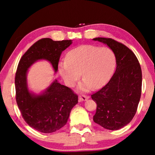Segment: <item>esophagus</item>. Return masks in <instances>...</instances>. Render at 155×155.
<instances>
[{"label": "esophagus", "mask_w": 155, "mask_h": 155, "mask_svg": "<svg viewBox=\"0 0 155 155\" xmlns=\"http://www.w3.org/2000/svg\"><path fill=\"white\" fill-rule=\"evenodd\" d=\"M89 98V96H86V95H83V94H81L78 96V99H79L80 101H86V100Z\"/></svg>", "instance_id": "34e87169"}]
</instances>
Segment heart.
<instances>
[{
	"instance_id": "b5f03b06",
	"label": "heart",
	"mask_w": 155,
	"mask_h": 155,
	"mask_svg": "<svg viewBox=\"0 0 155 155\" xmlns=\"http://www.w3.org/2000/svg\"><path fill=\"white\" fill-rule=\"evenodd\" d=\"M115 64L114 52L109 47L83 45L68 52L65 61L59 64V72L65 84L74 85L82 73L81 90L103 87L111 77Z\"/></svg>"
}]
</instances>
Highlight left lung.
Returning a JSON list of instances; mask_svg holds the SVG:
<instances>
[{"instance_id": "8db88e82", "label": "left lung", "mask_w": 155, "mask_h": 155, "mask_svg": "<svg viewBox=\"0 0 155 155\" xmlns=\"http://www.w3.org/2000/svg\"><path fill=\"white\" fill-rule=\"evenodd\" d=\"M93 40L107 44L114 52L117 64L109 82L91 95L97 104L93 120L106 129L118 130L128 124L137 112L142 84L141 66L133 52L122 43L111 38Z\"/></svg>"}]
</instances>
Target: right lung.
<instances>
[{
    "label": "right lung",
    "instance_id": "1",
    "mask_svg": "<svg viewBox=\"0 0 155 155\" xmlns=\"http://www.w3.org/2000/svg\"><path fill=\"white\" fill-rule=\"evenodd\" d=\"M72 42V40L41 39L27 50L18 65L15 77L16 103L25 121L40 132L51 133L64 127L72 109L78 103V95L57 80L45 93L33 95L27 88L26 75L28 68L37 60L46 59L57 72L61 52Z\"/></svg>",
    "mask_w": 155,
    "mask_h": 155
}]
</instances>
